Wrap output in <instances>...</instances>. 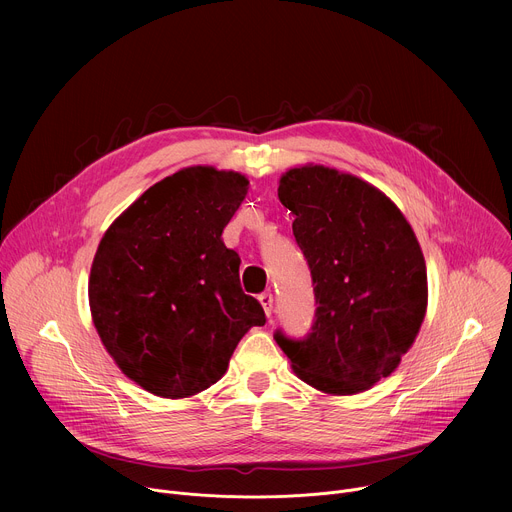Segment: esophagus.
I'll list each match as a JSON object with an SVG mask.
<instances>
[{
    "mask_svg": "<svg viewBox=\"0 0 512 512\" xmlns=\"http://www.w3.org/2000/svg\"><path fill=\"white\" fill-rule=\"evenodd\" d=\"M259 302H261V306L265 310V316L269 318L273 314V294H271V291H263V294L259 296Z\"/></svg>",
    "mask_w": 512,
    "mask_h": 512,
    "instance_id": "esophagus-1",
    "label": "esophagus"
}]
</instances>
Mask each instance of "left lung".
<instances>
[{
  "instance_id": "obj_1",
  "label": "left lung",
  "mask_w": 512,
  "mask_h": 512,
  "mask_svg": "<svg viewBox=\"0 0 512 512\" xmlns=\"http://www.w3.org/2000/svg\"><path fill=\"white\" fill-rule=\"evenodd\" d=\"M294 212L314 283L306 338L273 334L294 373L328 395H354L389 377L427 308V273L403 212L375 186L324 166L287 170L277 188Z\"/></svg>"
}]
</instances>
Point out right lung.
Instances as JSON below:
<instances>
[{"label": "right lung", "instance_id": "obj_1", "mask_svg": "<svg viewBox=\"0 0 512 512\" xmlns=\"http://www.w3.org/2000/svg\"><path fill=\"white\" fill-rule=\"evenodd\" d=\"M247 186L239 172L184 168L145 190L99 243L93 324L123 375L158 397L214 385L249 328L265 324L221 239Z\"/></svg>", "mask_w": 512, "mask_h": 512}]
</instances>
